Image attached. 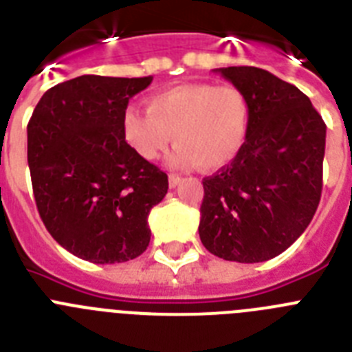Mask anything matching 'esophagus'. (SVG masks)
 Masks as SVG:
<instances>
[{
  "label": "esophagus",
  "instance_id": "esophagus-1",
  "mask_svg": "<svg viewBox=\"0 0 352 352\" xmlns=\"http://www.w3.org/2000/svg\"><path fill=\"white\" fill-rule=\"evenodd\" d=\"M179 182H182V178H179L178 174H169V186H170V188H174V186L178 185Z\"/></svg>",
  "mask_w": 352,
  "mask_h": 352
}]
</instances>
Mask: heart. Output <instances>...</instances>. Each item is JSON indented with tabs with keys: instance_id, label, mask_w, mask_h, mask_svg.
<instances>
[{
	"instance_id": "heart-1",
	"label": "heart",
	"mask_w": 352,
	"mask_h": 352,
	"mask_svg": "<svg viewBox=\"0 0 352 352\" xmlns=\"http://www.w3.org/2000/svg\"><path fill=\"white\" fill-rule=\"evenodd\" d=\"M146 111L126 107L121 132L141 158L153 162L166 153L176 167L217 170L234 160L247 141L250 102L232 84L188 82L170 86L148 98Z\"/></svg>"
}]
</instances>
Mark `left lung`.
I'll use <instances>...</instances> for the list:
<instances>
[{"label":"left lung","instance_id":"obj_1","mask_svg":"<svg viewBox=\"0 0 352 352\" xmlns=\"http://www.w3.org/2000/svg\"><path fill=\"white\" fill-rule=\"evenodd\" d=\"M250 102L247 141L203 179L201 241L213 256L263 263L309 227L322 192L326 125L296 86L256 67L219 68Z\"/></svg>","mask_w":352,"mask_h":352}]
</instances>
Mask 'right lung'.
<instances>
[{"label": "right lung", "mask_w": 352, "mask_h": 352, "mask_svg": "<svg viewBox=\"0 0 352 352\" xmlns=\"http://www.w3.org/2000/svg\"><path fill=\"white\" fill-rule=\"evenodd\" d=\"M153 77L80 76L56 84L28 123V166L40 219L74 256L95 264L148 248V214L166 197L167 174L139 157L121 132L133 95Z\"/></svg>", "instance_id": "1"}]
</instances>
